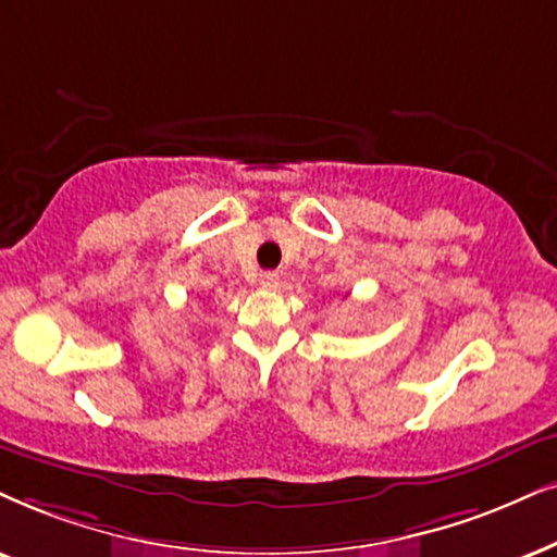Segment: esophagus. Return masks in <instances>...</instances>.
I'll use <instances>...</instances> for the list:
<instances>
[{
	"mask_svg": "<svg viewBox=\"0 0 557 557\" xmlns=\"http://www.w3.org/2000/svg\"><path fill=\"white\" fill-rule=\"evenodd\" d=\"M259 285L267 287V290H274L280 285V274L277 272H262L259 274Z\"/></svg>",
	"mask_w": 557,
	"mask_h": 557,
	"instance_id": "1",
	"label": "esophagus"
}]
</instances>
